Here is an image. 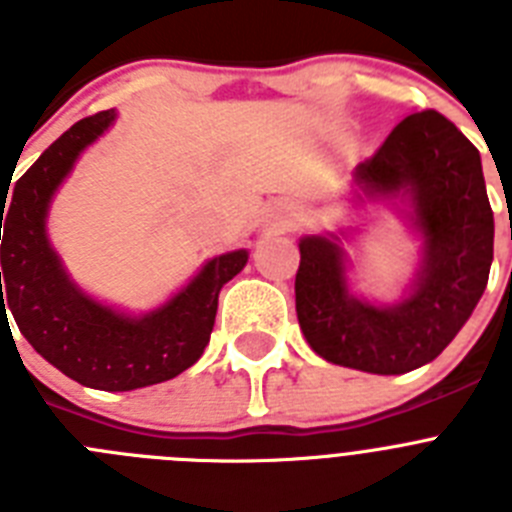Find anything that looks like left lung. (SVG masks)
Wrapping results in <instances>:
<instances>
[{"label": "left lung", "instance_id": "obj_1", "mask_svg": "<svg viewBox=\"0 0 512 512\" xmlns=\"http://www.w3.org/2000/svg\"><path fill=\"white\" fill-rule=\"evenodd\" d=\"M356 200H402L423 259L408 295L374 305L348 289L343 233L300 238L297 320L318 356L369 374H405L436 359L487 287L495 220L479 151L441 112L423 110L354 171Z\"/></svg>", "mask_w": 512, "mask_h": 512}]
</instances>
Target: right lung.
Returning <instances> with one entry per match:
<instances>
[{"instance_id":"obj_1","label":"right lung","mask_w":512,"mask_h":512,"mask_svg":"<svg viewBox=\"0 0 512 512\" xmlns=\"http://www.w3.org/2000/svg\"><path fill=\"white\" fill-rule=\"evenodd\" d=\"M115 117V110H104L71 125L15 184L0 217V318L12 312L27 343L74 382L128 392L174 379L200 359L215 325L217 295L246 266L248 251L210 259L187 287L146 315L120 312L79 289L48 241L45 220L76 158Z\"/></svg>"}]
</instances>
